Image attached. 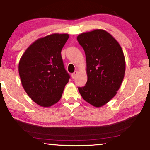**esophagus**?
I'll return each mask as SVG.
<instances>
[{
    "instance_id": "1",
    "label": "esophagus",
    "mask_w": 150,
    "mask_h": 150,
    "mask_svg": "<svg viewBox=\"0 0 150 150\" xmlns=\"http://www.w3.org/2000/svg\"><path fill=\"white\" fill-rule=\"evenodd\" d=\"M77 73H78V71H75L74 73H72V74H71V77H72L73 79H74V78H75L76 75H77Z\"/></svg>"
}]
</instances>
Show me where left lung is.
Masks as SVG:
<instances>
[{
    "mask_svg": "<svg viewBox=\"0 0 150 150\" xmlns=\"http://www.w3.org/2000/svg\"><path fill=\"white\" fill-rule=\"evenodd\" d=\"M85 51L88 81L78 88L89 104L99 108L117 94L123 80L125 59L121 47L112 35L103 30H94L78 35Z\"/></svg>",
    "mask_w": 150,
    "mask_h": 150,
    "instance_id": "obj_1",
    "label": "left lung"
}]
</instances>
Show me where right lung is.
<instances>
[{
  "label": "right lung",
  "instance_id": "obj_1",
  "mask_svg": "<svg viewBox=\"0 0 150 150\" xmlns=\"http://www.w3.org/2000/svg\"><path fill=\"white\" fill-rule=\"evenodd\" d=\"M69 37L67 33H53L38 39L20 59L22 86L31 99L42 107L57 103L69 82L70 76L61 57Z\"/></svg>",
  "mask_w": 150,
  "mask_h": 150
}]
</instances>
